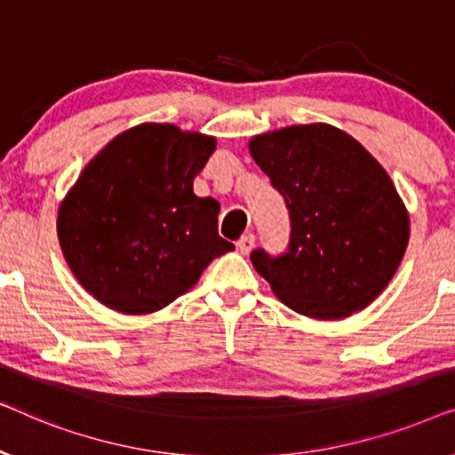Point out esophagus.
Listing matches in <instances>:
<instances>
[{
	"label": "esophagus",
	"mask_w": 455,
	"mask_h": 455,
	"mask_svg": "<svg viewBox=\"0 0 455 455\" xmlns=\"http://www.w3.org/2000/svg\"><path fill=\"white\" fill-rule=\"evenodd\" d=\"M238 251L242 252V254H248L254 248V235L252 234H246V235H242V238L238 240Z\"/></svg>",
	"instance_id": "esophagus-1"
}]
</instances>
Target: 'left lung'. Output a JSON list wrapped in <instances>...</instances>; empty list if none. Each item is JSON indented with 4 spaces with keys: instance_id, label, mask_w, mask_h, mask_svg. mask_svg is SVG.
<instances>
[{
    "instance_id": "1",
    "label": "left lung",
    "mask_w": 455,
    "mask_h": 455,
    "mask_svg": "<svg viewBox=\"0 0 455 455\" xmlns=\"http://www.w3.org/2000/svg\"><path fill=\"white\" fill-rule=\"evenodd\" d=\"M248 148L290 211L288 251L251 254L273 294L319 321L369 307L387 288L410 238L406 204L387 172L329 124L252 136Z\"/></svg>"
}]
</instances>
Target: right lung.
I'll return each mask as SVG.
<instances>
[{"label": "right lung", "mask_w": 455, "mask_h": 455, "mask_svg": "<svg viewBox=\"0 0 455 455\" xmlns=\"http://www.w3.org/2000/svg\"><path fill=\"white\" fill-rule=\"evenodd\" d=\"M215 145L173 124H140L89 161L60 204L58 238L92 298L124 315L155 313L234 251L217 232L220 203L192 190Z\"/></svg>", "instance_id": "1"}]
</instances>
